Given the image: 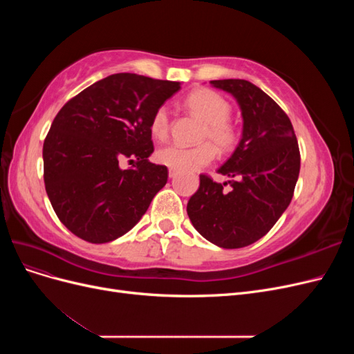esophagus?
I'll return each mask as SVG.
<instances>
[{
    "mask_svg": "<svg viewBox=\"0 0 354 354\" xmlns=\"http://www.w3.org/2000/svg\"><path fill=\"white\" fill-rule=\"evenodd\" d=\"M168 176H169V178H174V177L177 176V171H174V169H169V171H168Z\"/></svg>",
    "mask_w": 354,
    "mask_h": 354,
    "instance_id": "34e87169",
    "label": "esophagus"
}]
</instances>
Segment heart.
<instances>
[{"label": "heart", "mask_w": 354, "mask_h": 354, "mask_svg": "<svg viewBox=\"0 0 354 354\" xmlns=\"http://www.w3.org/2000/svg\"><path fill=\"white\" fill-rule=\"evenodd\" d=\"M189 111L203 122L198 140L205 142L194 147L168 145L156 152V160L160 165L178 173H187L208 165L216 156L214 145L220 153H227L239 140L238 127L229 118L232 113L230 103L218 93L199 88L186 97ZM151 133L156 140H165L169 133V112L167 106L158 108L151 120ZM213 145L211 147L209 143Z\"/></svg>", "instance_id": "heart-1"}]
</instances>
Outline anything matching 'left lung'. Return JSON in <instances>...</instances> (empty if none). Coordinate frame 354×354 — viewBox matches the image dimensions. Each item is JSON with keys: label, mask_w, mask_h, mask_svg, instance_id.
Listing matches in <instances>:
<instances>
[{"label": "left lung", "mask_w": 354, "mask_h": 354, "mask_svg": "<svg viewBox=\"0 0 354 354\" xmlns=\"http://www.w3.org/2000/svg\"><path fill=\"white\" fill-rule=\"evenodd\" d=\"M238 100L242 138L217 173L227 183L201 174L187 202V216L207 241L221 248H243L269 232L294 196L299 174V149L288 115L270 95L245 80L211 81Z\"/></svg>", "instance_id": "8db88e82"}]
</instances>
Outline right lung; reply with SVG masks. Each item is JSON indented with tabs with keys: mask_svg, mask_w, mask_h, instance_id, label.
<instances>
[{
	"mask_svg": "<svg viewBox=\"0 0 354 354\" xmlns=\"http://www.w3.org/2000/svg\"><path fill=\"white\" fill-rule=\"evenodd\" d=\"M180 82L113 73L72 97L42 146L51 207L75 236L106 243L131 230L168 180L153 152V112ZM130 158L135 165L119 168Z\"/></svg>",
	"mask_w": 354,
	"mask_h": 354,
	"instance_id": "obj_1",
	"label": "right lung"
}]
</instances>
